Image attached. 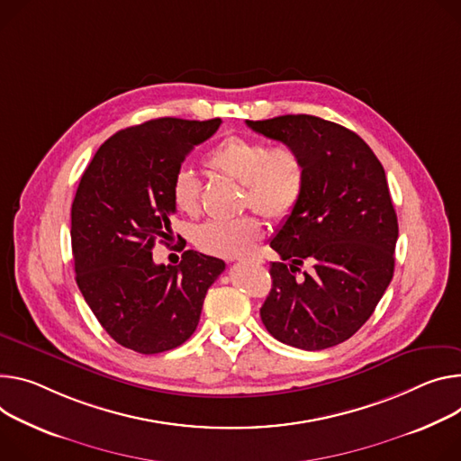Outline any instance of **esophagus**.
Returning <instances> with one entry per match:
<instances>
[{"label":"esophagus","mask_w":461,"mask_h":461,"mask_svg":"<svg viewBox=\"0 0 461 461\" xmlns=\"http://www.w3.org/2000/svg\"><path fill=\"white\" fill-rule=\"evenodd\" d=\"M249 261H252V263H263V258L261 256H252V258H249Z\"/></svg>","instance_id":"obj_1"}]
</instances>
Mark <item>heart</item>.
<instances>
[{"label": "heart", "mask_w": 461, "mask_h": 461, "mask_svg": "<svg viewBox=\"0 0 461 461\" xmlns=\"http://www.w3.org/2000/svg\"><path fill=\"white\" fill-rule=\"evenodd\" d=\"M209 169L242 185V205L252 207L270 221H283L302 200L305 167L302 156L286 145L268 147L265 141L230 136L205 156ZM171 196L178 212L194 215L200 203V182L180 169L171 184ZM263 237L258 217L246 215L233 221H207L194 233V244L205 254L237 258L246 254Z\"/></svg>", "instance_id": "obj_1"}]
</instances>
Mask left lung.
I'll return each instance as SVG.
<instances>
[{
	"mask_svg": "<svg viewBox=\"0 0 461 461\" xmlns=\"http://www.w3.org/2000/svg\"><path fill=\"white\" fill-rule=\"evenodd\" d=\"M246 124L294 149L305 167L302 200L270 240L281 261L270 265L261 320L286 346H339L369 320L393 277L399 226L386 173L360 136L321 117ZM305 258L313 270L296 278Z\"/></svg>",
	"mask_w": 461,
	"mask_h": 461,
	"instance_id": "obj_1",
	"label": "left lung"
}]
</instances>
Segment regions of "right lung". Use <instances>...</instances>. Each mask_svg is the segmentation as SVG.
I'll use <instances>...</instances> for the list:
<instances>
[{
  "label": "right lung",
  "instance_id": "right-lung-1",
  "mask_svg": "<svg viewBox=\"0 0 461 461\" xmlns=\"http://www.w3.org/2000/svg\"><path fill=\"white\" fill-rule=\"evenodd\" d=\"M221 119H152L106 140L80 178L71 205L75 279L92 312L122 348L154 355L194 332L222 259L187 249L180 265H156V239H169L171 184L194 145Z\"/></svg>",
  "mask_w": 461,
  "mask_h": 461
}]
</instances>
